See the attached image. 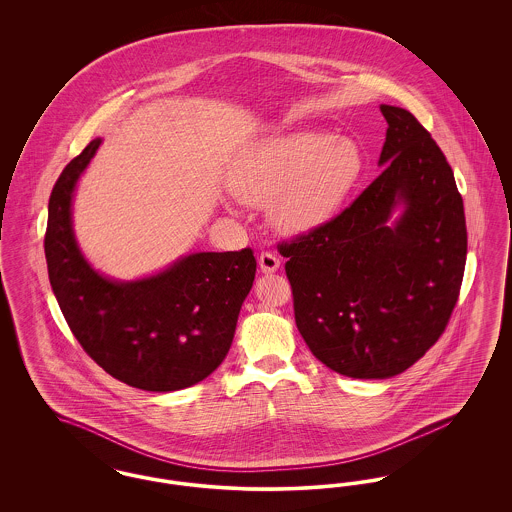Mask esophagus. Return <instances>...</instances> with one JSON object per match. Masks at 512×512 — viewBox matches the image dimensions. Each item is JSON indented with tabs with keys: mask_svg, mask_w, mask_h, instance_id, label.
Returning a JSON list of instances; mask_svg holds the SVG:
<instances>
[{
	"mask_svg": "<svg viewBox=\"0 0 512 512\" xmlns=\"http://www.w3.org/2000/svg\"><path fill=\"white\" fill-rule=\"evenodd\" d=\"M259 267H261V270H263L265 274L276 272L278 267H280V259H278L272 251H261V255H259Z\"/></svg>",
	"mask_w": 512,
	"mask_h": 512,
	"instance_id": "esophagus-1",
	"label": "esophagus"
}]
</instances>
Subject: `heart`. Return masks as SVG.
I'll return each mask as SVG.
<instances>
[{
	"label": "heart",
	"instance_id": "obj_1",
	"mask_svg": "<svg viewBox=\"0 0 512 512\" xmlns=\"http://www.w3.org/2000/svg\"><path fill=\"white\" fill-rule=\"evenodd\" d=\"M365 171L357 142L324 130H299L251 147L228 176L232 194L251 205L270 201V219L288 234L332 219Z\"/></svg>",
	"mask_w": 512,
	"mask_h": 512
}]
</instances>
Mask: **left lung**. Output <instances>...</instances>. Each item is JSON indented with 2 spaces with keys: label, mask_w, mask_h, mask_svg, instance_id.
I'll return each mask as SVG.
<instances>
[{
  "label": "left lung",
  "mask_w": 512,
  "mask_h": 512,
  "mask_svg": "<svg viewBox=\"0 0 512 512\" xmlns=\"http://www.w3.org/2000/svg\"><path fill=\"white\" fill-rule=\"evenodd\" d=\"M380 111L384 171L338 217L278 244L311 353L365 380L401 374L439 340L466 263L463 197L443 151L407 109Z\"/></svg>",
  "instance_id": "left-lung-1"
}]
</instances>
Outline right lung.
<instances>
[{
    "label": "right lung",
    "instance_id": "right-lung-1",
    "mask_svg": "<svg viewBox=\"0 0 512 512\" xmlns=\"http://www.w3.org/2000/svg\"><path fill=\"white\" fill-rule=\"evenodd\" d=\"M99 144L74 157L49 195V284L74 338L107 374L138 390L190 388L224 361L257 261L245 247L194 253L136 282L103 278L82 257L71 222L76 180Z\"/></svg>",
    "mask_w": 512,
    "mask_h": 512
}]
</instances>
